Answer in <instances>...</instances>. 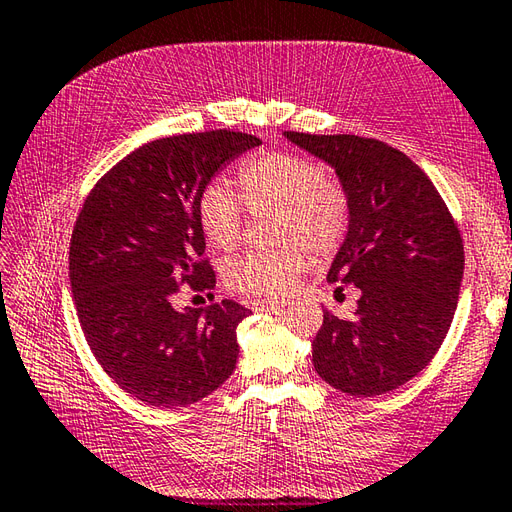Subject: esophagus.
I'll list each match as a JSON object with an SVG mask.
<instances>
[{
	"instance_id": "1",
	"label": "esophagus",
	"mask_w": 512,
	"mask_h": 512,
	"mask_svg": "<svg viewBox=\"0 0 512 512\" xmlns=\"http://www.w3.org/2000/svg\"><path fill=\"white\" fill-rule=\"evenodd\" d=\"M255 306L259 310H277V308H284L288 306V299H281V297H273V299H259Z\"/></svg>"
}]
</instances>
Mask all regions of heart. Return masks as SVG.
<instances>
[{"mask_svg": "<svg viewBox=\"0 0 512 512\" xmlns=\"http://www.w3.org/2000/svg\"><path fill=\"white\" fill-rule=\"evenodd\" d=\"M242 193L224 180L206 184L198 217L204 237L220 250L237 246L246 222V204L257 215L277 213L275 250H250L228 259L226 286L248 295L277 297L297 286L310 266V253L332 255L350 231V195L321 162L299 154H266L239 169Z\"/></svg>", "mask_w": 512, "mask_h": 512, "instance_id": "heart-1", "label": "heart"}]
</instances>
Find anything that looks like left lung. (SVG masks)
I'll list each match as a JSON object with an SVG mask.
<instances>
[{
	"label": "left lung",
	"instance_id": "left-lung-1",
	"mask_svg": "<svg viewBox=\"0 0 512 512\" xmlns=\"http://www.w3.org/2000/svg\"><path fill=\"white\" fill-rule=\"evenodd\" d=\"M284 136L334 167L352 209L328 281L354 284L361 299L352 319L323 310L314 369L343 394H387L429 365L451 328L464 273L460 228L402 151L352 134Z\"/></svg>",
	"mask_w": 512,
	"mask_h": 512
}]
</instances>
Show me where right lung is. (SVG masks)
<instances>
[{"instance_id":"1","label":"right lung","mask_w":512,"mask_h":512,"mask_svg":"<svg viewBox=\"0 0 512 512\" xmlns=\"http://www.w3.org/2000/svg\"><path fill=\"white\" fill-rule=\"evenodd\" d=\"M257 145L231 129L151 140L94 184L76 217L70 286L83 334L105 374L147 405H193L233 374L250 310L231 299L178 310L176 297L211 295L200 195Z\"/></svg>"}]
</instances>
